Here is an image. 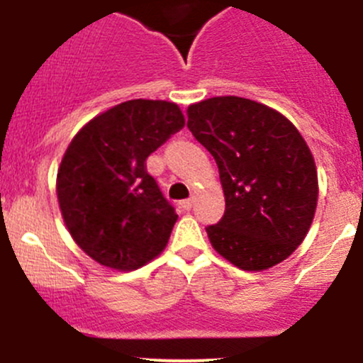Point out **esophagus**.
<instances>
[{
    "label": "esophagus",
    "instance_id": "esophagus-1",
    "mask_svg": "<svg viewBox=\"0 0 363 363\" xmlns=\"http://www.w3.org/2000/svg\"><path fill=\"white\" fill-rule=\"evenodd\" d=\"M181 207L184 208V211H189V208L193 207V199H186V200H182V202H181Z\"/></svg>",
    "mask_w": 363,
    "mask_h": 363
}]
</instances>
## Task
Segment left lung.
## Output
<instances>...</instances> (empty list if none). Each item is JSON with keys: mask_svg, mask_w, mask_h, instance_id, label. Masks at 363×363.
Listing matches in <instances>:
<instances>
[{"mask_svg": "<svg viewBox=\"0 0 363 363\" xmlns=\"http://www.w3.org/2000/svg\"><path fill=\"white\" fill-rule=\"evenodd\" d=\"M188 128L214 156L225 214L208 225L212 247L242 270L283 262L309 232L318 202L313 155L274 108L239 96L189 105Z\"/></svg>", "mask_w": 363, "mask_h": 363, "instance_id": "1", "label": "left lung"}]
</instances>
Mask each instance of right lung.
Listing matches in <instances>:
<instances>
[{
  "label": "right lung",
  "mask_w": 363,
  "mask_h": 363,
  "mask_svg": "<svg viewBox=\"0 0 363 363\" xmlns=\"http://www.w3.org/2000/svg\"><path fill=\"white\" fill-rule=\"evenodd\" d=\"M184 128L170 101L130 100L91 119L57 170V200L73 240L98 263L133 270L158 256L177 221L145 160Z\"/></svg>",
  "instance_id": "add662e5"
}]
</instances>
